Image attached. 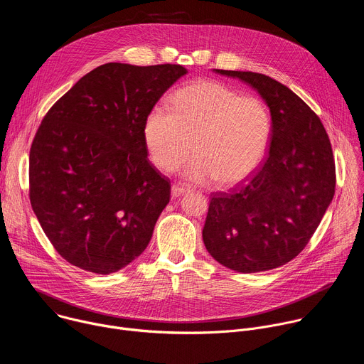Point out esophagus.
<instances>
[{"mask_svg":"<svg viewBox=\"0 0 364 364\" xmlns=\"http://www.w3.org/2000/svg\"><path fill=\"white\" fill-rule=\"evenodd\" d=\"M187 191H188V188H186V187H183V186H178V184H174V186L171 187V194H173L174 197L183 196V194H186Z\"/></svg>","mask_w":364,"mask_h":364,"instance_id":"esophagus-1","label":"esophagus"}]
</instances>
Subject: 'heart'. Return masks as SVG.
Wrapping results in <instances>:
<instances>
[{
  "mask_svg": "<svg viewBox=\"0 0 364 364\" xmlns=\"http://www.w3.org/2000/svg\"><path fill=\"white\" fill-rule=\"evenodd\" d=\"M272 134L265 103L240 96L213 80H198L176 92L171 109L157 105L145 117L142 135L152 163L176 171L190 155L184 176L193 181L218 178L236 186L261 167Z\"/></svg>",
  "mask_w": 364,
  "mask_h": 364,
  "instance_id": "1",
  "label": "heart"
}]
</instances>
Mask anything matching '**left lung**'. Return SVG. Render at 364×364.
<instances>
[{
  "mask_svg": "<svg viewBox=\"0 0 364 364\" xmlns=\"http://www.w3.org/2000/svg\"><path fill=\"white\" fill-rule=\"evenodd\" d=\"M213 70L261 95L272 134L259 171L245 186L213 194L203 242L232 271H269L306 246L328 209L336 188L331 144L320 118L285 85L261 73Z\"/></svg>",
  "mask_w": 364,
  "mask_h": 364,
  "instance_id": "obj_1",
  "label": "left lung"
}]
</instances>
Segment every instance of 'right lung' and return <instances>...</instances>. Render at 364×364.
Instances as JSON below:
<instances>
[{"label": "right lung", "mask_w": 364, "mask_h": 364, "mask_svg": "<svg viewBox=\"0 0 364 364\" xmlns=\"http://www.w3.org/2000/svg\"><path fill=\"white\" fill-rule=\"evenodd\" d=\"M186 73L180 65H102L44 117L30 149V201L69 264L108 275L148 246L170 181L146 159L144 121Z\"/></svg>", "instance_id": "1"}]
</instances>
